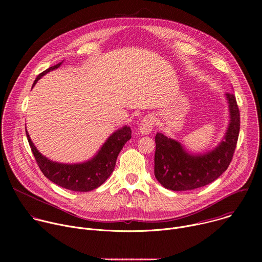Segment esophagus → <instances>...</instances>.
<instances>
[{
  "instance_id": "obj_1",
  "label": "esophagus",
  "mask_w": 262,
  "mask_h": 262,
  "mask_svg": "<svg viewBox=\"0 0 262 262\" xmlns=\"http://www.w3.org/2000/svg\"><path fill=\"white\" fill-rule=\"evenodd\" d=\"M155 126V119L151 116H145L140 123V132L142 134L151 133Z\"/></svg>"
}]
</instances>
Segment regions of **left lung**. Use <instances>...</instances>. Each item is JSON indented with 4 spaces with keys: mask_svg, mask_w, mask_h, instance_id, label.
Here are the masks:
<instances>
[{
    "mask_svg": "<svg viewBox=\"0 0 262 262\" xmlns=\"http://www.w3.org/2000/svg\"><path fill=\"white\" fill-rule=\"evenodd\" d=\"M230 123L225 139L212 151L192 156L182 146L163 134L156 136L155 175L166 189L189 191L211 183L229 167L239 134V110L233 93H227Z\"/></svg>",
    "mask_w": 262,
    "mask_h": 262,
    "instance_id": "left-lung-1",
    "label": "left lung"
}]
</instances>
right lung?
Returning a JSON list of instances; mask_svg holds the SVG:
<instances>
[{
	"label": "right lung",
	"instance_id": "right-lung-1",
	"mask_svg": "<svg viewBox=\"0 0 262 262\" xmlns=\"http://www.w3.org/2000/svg\"><path fill=\"white\" fill-rule=\"evenodd\" d=\"M60 65L61 63H58L42 71L34 81L33 86L43 74L58 68ZM26 134L36 163L43 175L62 188L74 192H89L100 186L114 171L119 152L132 138L130 127L124 126L106 140L98 154L91 161L83 164L65 165L52 162L43 157L32 143L27 130Z\"/></svg>",
	"mask_w": 262,
	"mask_h": 262
}]
</instances>
